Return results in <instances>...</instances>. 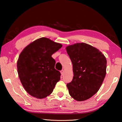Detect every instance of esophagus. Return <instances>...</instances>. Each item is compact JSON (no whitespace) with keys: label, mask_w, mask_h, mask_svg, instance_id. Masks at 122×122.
I'll use <instances>...</instances> for the list:
<instances>
[{"label":"esophagus","mask_w":122,"mask_h":122,"mask_svg":"<svg viewBox=\"0 0 122 122\" xmlns=\"http://www.w3.org/2000/svg\"><path fill=\"white\" fill-rule=\"evenodd\" d=\"M60 73L61 74V76H63V74H64V71H63V70H62V71H60Z\"/></svg>","instance_id":"34e87169"}]
</instances>
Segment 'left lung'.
<instances>
[{"mask_svg": "<svg viewBox=\"0 0 122 122\" xmlns=\"http://www.w3.org/2000/svg\"><path fill=\"white\" fill-rule=\"evenodd\" d=\"M73 63V80L67 84L69 95L77 101L88 100L100 89L106 75L107 60L101 51L86 43L66 47Z\"/></svg>", "mask_w": 122, "mask_h": 122, "instance_id": "8db88e82", "label": "left lung"}]
</instances>
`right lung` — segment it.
Segmentation results:
<instances>
[{"mask_svg":"<svg viewBox=\"0 0 122 122\" xmlns=\"http://www.w3.org/2000/svg\"><path fill=\"white\" fill-rule=\"evenodd\" d=\"M62 45L47 38H41L25 48L17 61L18 73L22 86L34 97L42 99L53 92L60 80L51 55Z\"/></svg>","mask_w":122,"mask_h":122,"instance_id":"right-lung-1","label":"right lung"}]
</instances>
